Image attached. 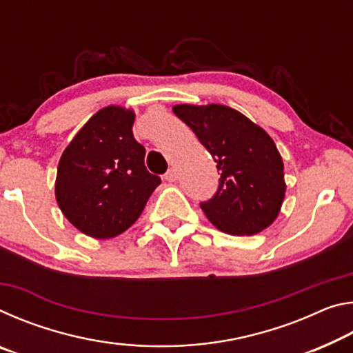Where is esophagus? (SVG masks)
<instances>
[{
	"instance_id": "34e87169",
	"label": "esophagus",
	"mask_w": 353,
	"mask_h": 353,
	"mask_svg": "<svg viewBox=\"0 0 353 353\" xmlns=\"http://www.w3.org/2000/svg\"><path fill=\"white\" fill-rule=\"evenodd\" d=\"M163 179H165V181H168V182H174L176 179H177V172H176V170H174V168H170L168 171L165 172Z\"/></svg>"
}]
</instances>
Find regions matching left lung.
I'll use <instances>...</instances> for the list:
<instances>
[{
	"label": "left lung",
	"instance_id": "8db88e82",
	"mask_svg": "<svg viewBox=\"0 0 353 353\" xmlns=\"http://www.w3.org/2000/svg\"><path fill=\"white\" fill-rule=\"evenodd\" d=\"M216 162V193L201 202L210 223L229 235H254L274 223L285 198L283 162L276 143L230 107H172Z\"/></svg>",
	"mask_w": 353,
	"mask_h": 353
}]
</instances>
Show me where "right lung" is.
<instances>
[{
	"instance_id": "1",
	"label": "right lung",
	"mask_w": 353,
	"mask_h": 353,
	"mask_svg": "<svg viewBox=\"0 0 353 353\" xmlns=\"http://www.w3.org/2000/svg\"><path fill=\"white\" fill-rule=\"evenodd\" d=\"M135 115L109 105L88 119L57 166L56 199L62 213L88 236L105 240L132 225L160 177L145 166L134 139Z\"/></svg>"
}]
</instances>
